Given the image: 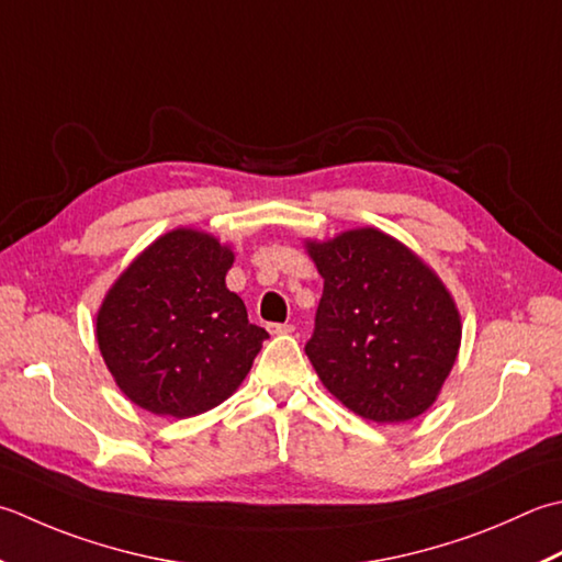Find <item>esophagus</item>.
I'll list each match as a JSON object with an SVG mask.
<instances>
[{
    "label": "esophagus",
    "mask_w": 562,
    "mask_h": 562,
    "mask_svg": "<svg viewBox=\"0 0 562 562\" xmlns=\"http://www.w3.org/2000/svg\"><path fill=\"white\" fill-rule=\"evenodd\" d=\"M268 331L272 336H288L294 331V326L292 324H268Z\"/></svg>",
    "instance_id": "obj_1"
}]
</instances>
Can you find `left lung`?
I'll return each mask as SVG.
<instances>
[{
	"label": "left lung",
	"instance_id": "8db88e82",
	"mask_svg": "<svg viewBox=\"0 0 562 562\" xmlns=\"http://www.w3.org/2000/svg\"><path fill=\"white\" fill-rule=\"evenodd\" d=\"M324 278L306 356L350 412L375 424L412 422L456 366L463 324L443 280L384 231L362 226L304 240Z\"/></svg>",
	"mask_w": 562,
	"mask_h": 562
}]
</instances>
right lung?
I'll list each match as a JSON object with an SVG mask.
<instances>
[{"label":"right lung","instance_id":"1","mask_svg":"<svg viewBox=\"0 0 562 562\" xmlns=\"http://www.w3.org/2000/svg\"><path fill=\"white\" fill-rule=\"evenodd\" d=\"M234 250L200 228H172L104 294L94 334L116 387L140 409L190 419L228 400L268 338L226 288Z\"/></svg>","mask_w":562,"mask_h":562}]
</instances>
